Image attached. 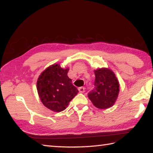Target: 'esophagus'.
<instances>
[{
    "label": "esophagus",
    "instance_id": "34e87169",
    "mask_svg": "<svg viewBox=\"0 0 153 153\" xmlns=\"http://www.w3.org/2000/svg\"><path fill=\"white\" fill-rule=\"evenodd\" d=\"M78 90H79V92L80 93H84L85 92V88H84V87H79V88H78Z\"/></svg>",
    "mask_w": 153,
    "mask_h": 153
}]
</instances>
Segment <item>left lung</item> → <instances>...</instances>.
Returning a JSON list of instances; mask_svg holds the SVG:
<instances>
[{
    "label": "left lung",
    "instance_id": "1",
    "mask_svg": "<svg viewBox=\"0 0 153 153\" xmlns=\"http://www.w3.org/2000/svg\"><path fill=\"white\" fill-rule=\"evenodd\" d=\"M94 88L88 93V98L96 107L108 108L114 105L120 91V84L112 71L102 68L94 71Z\"/></svg>",
    "mask_w": 153,
    "mask_h": 153
}]
</instances>
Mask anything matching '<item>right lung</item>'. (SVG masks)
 Masks as SVG:
<instances>
[{"label":"right lung","instance_id":"1","mask_svg":"<svg viewBox=\"0 0 153 153\" xmlns=\"http://www.w3.org/2000/svg\"><path fill=\"white\" fill-rule=\"evenodd\" d=\"M69 69L53 65L44 71L37 82V90L44 105L55 112L65 109L79 92L67 76Z\"/></svg>","mask_w":153,"mask_h":153}]
</instances>
